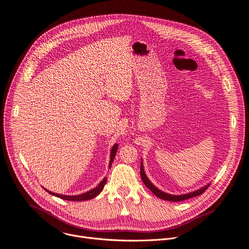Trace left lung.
Here are the masks:
<instances>
[{"mask_svg": "<svg viewBox=\"0 0 249 249\" xmlns=\"http://www.w3.org/2000/svg\"><path fill=\"white\" fill-rule=\"evenodd\" d=\"M141 177H142V179L143 181V183L147 186V188L151 191L152 194H154L155 196H157L158 197H160V199H163V200H169V201H181V200H185L187 198H190V197H195L196 196H200L201 194H203L204 191L207 189V186H204L202 187L201 189H198V190H196L195 193H190V194H187V195H183V196H171V195H168V194H165V193H162L161 190L158 189L154 184H152L148 178H146L145 174H144V170H143V165H142V162L141 164Z\"/></svg>", "mask_w": 249, "mask_h": 249, "instance_id": "left-lung-1", "label": "left lung"}]
</instances>
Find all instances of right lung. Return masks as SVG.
Segmentation results:
<instances>
[{
	"label": "right lung",
	"mask_w": 249,
	"mask_h": 249,
	"mask_svg": "<svg viewBox=\"0 0 249 249\" xmlns=\"http://www.w3.org/2000/svg\"><path fill=\"white\" fill-rule=\"evenodd\" d=\"M117 151H118V144H114V145L112 146V149H111V152H110L109 167H110V165H111V163H112V161H113V160H114V157H116ZM106 183H107V178H105L102 180V182H101L97 187H95V188H93V189H91V190L88 191V193H85V194H83V195L74 196L53 194V193H52V191H49V190H47V191H48L49 194H51V195H53V196H58V197H60V198L66 199V200H71V201H83V200L91 199V198L97 196L98 195H100V193L103 190V188H104V186H105Z\"/></svg>",
	"instance_id": "1"
}]
</instances>
